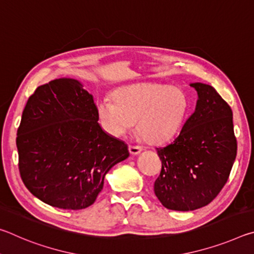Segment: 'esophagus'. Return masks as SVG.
<instances>
[{"label": "esophagus", "instance_id": "esophagus-1", "mask_svg": "<svg viewBox=\"0 0 254 254\" xmlns=\"http://www.w3.org/2000/svg\"><path fill=\"white\" fill-rule=\"evenodd\" d=\"M141 150H142V148H141L140 145H130V147H128V151H130L131 154H139L141 152Z\"/></svg>", "mask_w": 254, "mask_h": 254}]
</instances>
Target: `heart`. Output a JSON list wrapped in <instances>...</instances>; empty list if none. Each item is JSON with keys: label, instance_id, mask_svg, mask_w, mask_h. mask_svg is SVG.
Wrapping results in <instances>:
<instances>
[{"label": "heart", "instance_id": "heart-1", "mask_svg": "<svg viewBox=\"0 0 254 254\" xmlns=\"http://www.w3.org/2000/svg\"><path fill=\"white\" fill-rule=\"evenodd\" d=\"M189 102L182 89L167 85L141 84L119 89L114 101L103 98L97 114L104 130L122 136L137 122V132L149 143H161L182 127Z\"/></svg>", "mask_w": 254, "mask_h": 254}]
</instances>
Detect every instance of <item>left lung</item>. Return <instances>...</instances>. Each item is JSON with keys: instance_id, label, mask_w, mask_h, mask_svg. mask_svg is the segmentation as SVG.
I'll list each match as a JSON object with an SVG mask.
<instances>
[{"instance_id": "1", "label": "left lung", "mask_w": 254, "mask_h": 254, "mask_svg": "<svg viewBox=\"0 0 254 254\" xmlns=\"http://www.w3.org/2000/svg\"><path fill=\"white\" fill-rule=\"evenodd\" d=\"M198 100L173 142L156 148L161 171L154 194L166 208L194 210L208 205L224 187L236 157L233 113L216 89L190 84Z\"/></svg>"}]
</instances>
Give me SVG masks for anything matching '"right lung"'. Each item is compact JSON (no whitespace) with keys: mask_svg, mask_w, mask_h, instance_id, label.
Instances as JSON below:
<instances>
[{"mask_svg":"<svg viewBox=\"0 0 254 254\" xmlns=\"http://www.w3.org/2000/svg\"><path fill=\"white\" fill-rule=\"evenodd\" d=\"M97 121L93 95L78 80L55 79L34 91L16 136L20 176L33 196L72 210L95 201L105 175L128 157L127 145Z\"/></svg>","mask_w":254,"mask_h":254,"instance_id":"add662e5","label":"right lung"}]
</instances>
